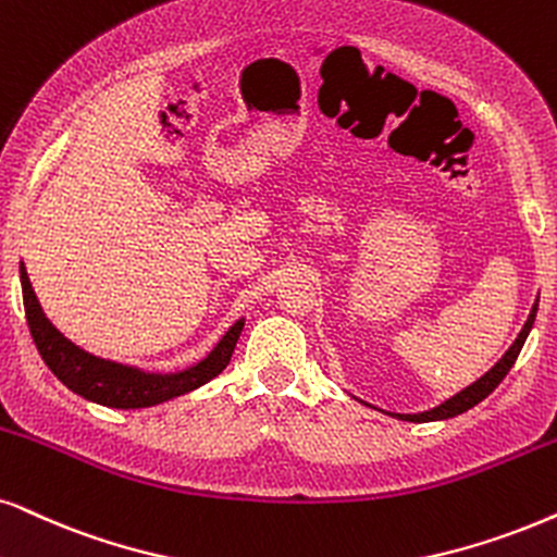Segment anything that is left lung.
Returning <instances> with one entry per match:
<instances>
[{"label":"left lung","instance_id":"1","mask_svg":"<svg viewBox=\"0 0 557 557\" xmlns=\"http://www.w3.org/2000/svg\"><path fill=\"white\" fill-rule=\"evenodd\" d=\"M534 315H537V302L532 306L530 311V319H527L524 329L519 331V336L513 339V344L509 349H506V355L498 360L494 368H491L488 372H485L483 377H478L473 385H468L466 391H460L457 396L447 398L445 404L429 408V411H421V413H391V417H398L404 421H417V424H421V421H442V419H453V417H460V413H466L468 408H473L481 404L483 398H488V393H494L498 388V383L506 377V372H509L513 368V362H517L519 351H522L527 336H530V329L534 323Z\"/></svg>","mask_w":557,"mask_h":557}]
</instances>
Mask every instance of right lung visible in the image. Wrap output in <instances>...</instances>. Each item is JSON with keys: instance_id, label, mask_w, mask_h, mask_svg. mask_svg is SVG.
<instances>
[{"instance_id": "add662e5", "label": "right lung", "mask_w": 557, "mask_h": 557, "mask_svg": "<svg viewBox=\"0 0 557 557\" xmlns=\"http://www.w3.org/2000/svg\"><path fill=\"white\" fill-rule=\"evenodd\" d=\"M20 283H23L27 326H30L33 342L38 347L40 357H44V362L48 364V370L69 391H74L76 396L108 408H149L164 404V400L185 396V393L210 383V380L226 370L244 329V319H238L223 334V339L215 344L206 360L195 362L193 368L180 372H144L138 368H131V364L102 360V357L89 355V351L76 347L74 342H69L46 319L44 308H40L38 298H35L25 264H20Z\"/></svg>"}]
</instances>
